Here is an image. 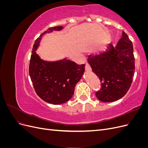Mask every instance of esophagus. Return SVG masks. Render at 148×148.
<instances>
[{"label":"esophagus","instance_id":"1","mask_svg":"<svg viewBox=\"0 0 148 148\" xmlns=\"http://www.w3.org/2000/svg\"><path fill=\"white\" fill-rule=\"evenodd\" d=\"M85 69H86V71H91V67L90 65H89V64H86V66H85Z\"/></svg>","mask_w":148,"mask_h":148}]
</instances>
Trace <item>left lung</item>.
<instances>
[{"label": "left lung", "mask_w": 148, "mask_h": 148, "mask_svg": "<svg viewBox=\"0 0 148 148\" xmlns=\"http://www.w3.org/2000/svg\"><path fill=\"white\" fill-rule=\"evenodd\" d=\"M88 62L102 83L101 89L96 93L98 99L110 102L126 95L135 69L133 44L126 33L123 31L115 47L110 43L106 51L89 55Z\"/></svg>", "instance_id": "8db88e82"}]
</instances>
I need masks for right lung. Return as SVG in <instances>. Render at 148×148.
<instances>
[{
	"instance_id": "right-lung-1",
	"label": "right lung",
	"mask_w": 148,
	"mask_h": 148,
	"mask_svg": "<svg viewBox=\"0 0 148 148\" xmlns=\"http://www.w3.org/2000/svg\"><path fill=\"white\" fill-rule=\"evenodd\" d=\"M64 26L49 28L36 40L29 66V73L37 95L50 104H64L72 97L75 85L82 79L85 64L78 65L66 58L56 61L42 59L36 51L44 35L59 31Z\"/></svg>"
}]
</instances>
